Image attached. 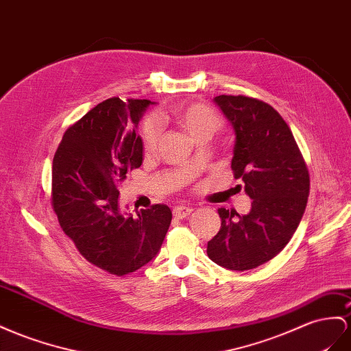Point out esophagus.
Listing matches in <instances>:
<instances>
[{
  "mask_svg": "<svg viewBox=\"0 0 351 351\" xmlns=\"http://www.w3.org/2000/svg\"><path fill=\"white\" fill-rule=\"evenodd\" d=\"M193 213V208L192 206H186V205H178L173 210V214L176 219H186Z\"/></svg>",
  "mask_w": 351,
  "mask_h": 351,
  "instance_id": "1",
  "label": "esophagus"
}]
</instances>
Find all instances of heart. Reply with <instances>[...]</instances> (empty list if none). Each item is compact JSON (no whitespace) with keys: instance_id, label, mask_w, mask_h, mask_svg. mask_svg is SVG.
Here are the masks:
<instances>
[{"instance_id":"obj_1","label":"heart","mask_w":351,"mask_h":351,"mask_svg":"<svg viewBox=\"0 0 351 351\" xmlns=\"http://www.w3.org/2000/svg\"><path fill=\"white\" fill-rule=\"evenodd\" d=\"M165 118V115H162ZM171 118L177 125L182 127L195 141L208 137L211 138L223 125V121L214 109L204 105V103H187V105L176 106ZM160 136V128L154 119H147L141 127V145L145 154H154L158 146Z\"/></svg>"}]
</instances>
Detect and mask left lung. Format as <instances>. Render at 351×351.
I'll use <instances>...</instances> for the list:
<instances>
[{
	"label": "left lung",
	"mask_w": 351,
	"mask_h": 351,
	"mask_svg": "<svg viewBox=\"0 0 351 351\" xmlns=\"http://www.w3.org/2000/svg\"><path fill=\"white\" fill-rule=\"evenodd\" d=\"M214 101L233 127L232 169L252 204L246 215L220 208V232L206 254L224 269L251 270L276 257L295 233L310 192L308 169L291 128L267 103L224 94Z\"/></svg>",
	"instance_id": "obj_1"
}]
</instances>
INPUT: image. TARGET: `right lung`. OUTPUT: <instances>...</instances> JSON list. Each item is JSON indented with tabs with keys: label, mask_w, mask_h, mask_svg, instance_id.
Segmentation results:
<instances>
[{
	"label": "right lung",
	"mask_w": 351,
	"mask_h": 351,
	"mask_svg": "<svg viewBox=\"0 0 351 351\" xmlns=\"http://www.w3.org/2000/svg\"><path fill=\"white\" fill-rule=\"evenodd\" d=\"M150 100L112 97L66 130L56 150L51 205L62 230L88 263L117 276L152 261L171 210L164 204L137 215L119 206V184L143 162L137 125Z\"/></svg>",
	"instance_id": "right-lung-1"
}]
</instances>
